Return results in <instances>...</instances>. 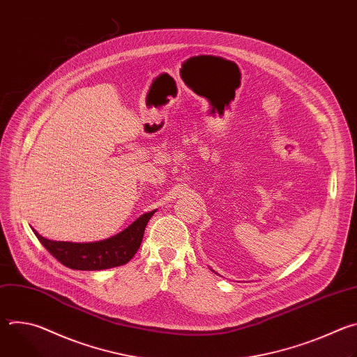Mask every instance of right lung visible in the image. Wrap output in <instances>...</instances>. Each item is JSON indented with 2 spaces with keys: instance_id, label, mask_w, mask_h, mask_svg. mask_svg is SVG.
<instances>
[{
  "instance_id": "obj_1",
  "label": "right lung",
  "mask_w": 357,
  "mask_h": 357,
  "mask_svg": "<svg viewBox=\"0 0 357 357\" xmlns=\"http://www.w3.org/2000/svg\"><path fill=\"white\" fill-rule=\"evenodd\" d=\"M154 213L155 211L145 213L117 236L96 243L52 241L35 230L33 233L42 245L63 266L83 271L106 270L124 266L134 257L141 245L145 226Z\"/></svg>"
}]
</instances>
